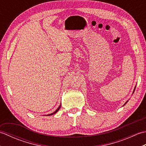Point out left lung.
Listing matches in <instances>:
<instances>
[{
	"instance_id": "left-lung-1",
	"label": "left lung",
	"mask_w": 146,
	"mask_h": 146,
	"mask_svg": "<svg viewBox=\"0 0 146 146\" xmlns=\"http://www.w3.org/2000/svg\"><path fill=\"white\" fill-rule=\"evenodd\" d=\"M135 88H134V92H133V94H134V91H135ZM127 102H128V101H127V102H125V104L123 105H125L127 103Z\"/></svg>"
}]
</instances>
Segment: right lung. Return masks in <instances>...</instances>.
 I'll list each match as a JSON object with an SVG mask.
<instances>
[{"label": "right lung", "instance_id": "1", "mask_svg": "<svg viewBox=\"0 0 146 146\" xmlns=\"http://www.w3.org/2000/svg\"><path fill=\"white\" fill-rule=\"evenodd\" d=\"M61 105H60V106H59V107L57 108V109L56 110V111H54V112L53 113H50V114H48V115H47V116H49V115H53V114H55L57 112V111L59 110H60V108H61Z\"/></svg>", "mask_w": 146, "mask_h": 146}]
</instances>
